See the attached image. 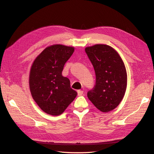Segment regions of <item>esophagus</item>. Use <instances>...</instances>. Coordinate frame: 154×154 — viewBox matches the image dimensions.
<instances>
[{"label":"esophagus","instance_id":"34e87169","mask_svg":"<svg viewBox=\"0 0 154 154\" xmlns=\"http://www.w3.org/2000/svg\"><path fill=\"white\" fill-rule=\"evenodd\" d=\"M77 92H78V96H82L83 94V91H81V90H78V91H77Z\"/></svg>","mask_w":154,"mask_h":154}]
</instances>
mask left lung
<instances>
[{"mask_svg":"<svg viewBox=\"0 0 154 154\" xmlns=\"http://www.w3.org/2000/svg\"><path fill=\"white\" fill-rule=\"evenodd\" d=\"M85 50L96 74V85L87 97L97 109L109 112L119 105L127 89L125 64L117 51L108 45L96 44Z\"/></svg>","mask_w":154,"mask_h":154,"instance_id":"left-lung-1","label":"left lung"}]
</instances>
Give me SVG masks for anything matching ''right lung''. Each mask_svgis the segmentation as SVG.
I'll return each mask as SVG.
<instances>
[{"instance_id": "add662e5", "label": "right lung", "mask_w": 154, "mask_h": 154, "mask_svg": "<svg viewBox=\"0 0 154 154\" xmlns=\"http://www.w3.org/2000/svg\"><path fill=\"white\" fill-rule=\"evenodd\" d=\"M74 47L55 44L46 48L34 60L29 73L32 98L44 112L62 114L77 96L70 80L62 76L65 63L74 53Z\"/></svg>"}]
</instances>
